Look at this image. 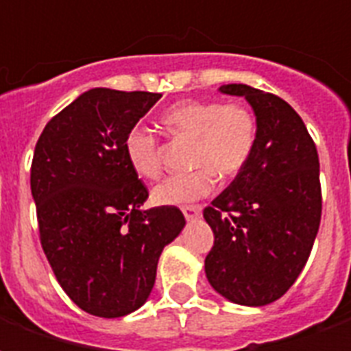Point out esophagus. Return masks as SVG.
Returning a JSON list of instances; mask_svg holds the SVG:
<instances>
[{
    "mask_svg": "<svg viewBox=\"0 0 351 351\" xmlns=\"http://www.w3.org/2000/svg\"><path fill=\"white\" fill-rule=\"evenodd\" d=\"M184 216H186V220H197L199 216H201V206L197 205H188L182 208Z\"/></svg>",
    "mask_w": 351,
    "mask_h": 351,
    "instance_id": "obj_1",
    "label": "esophagus"
}]
</instances>
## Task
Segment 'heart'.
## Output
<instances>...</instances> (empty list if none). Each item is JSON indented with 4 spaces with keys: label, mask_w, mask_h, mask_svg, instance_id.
Masks as SVG:
<instances>
[{
    "label": "heart",
    "mask_w": 351,
    "mask_h": 351,
    "mask_svg": "<svg viewBox=\"0 0 351 351\" xmlns=\"http://www.w3.org/2000/svg\"><path fill=\"white\" fill-rule=\"evenodd\" d=\"M161 123L175 137L188 138L190 173L169 176L152 190L158 205H188L206 197L218 179L237 176L250 161L258 143V120L243 103L184 99L169 107ZM123 152L135 173L156 178L161 173L160 146L152 131L135 125L125 133Z\"/></svg>",
    "instance_id": "obj_1"
}]
</instances>
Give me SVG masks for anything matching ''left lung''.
Here are the masks:
<instances>
[{
    "instance_id": "left-lung-1",
    "label": "left lung",
    "mask_w": 351,
    "mask_h": 351,
    "mask_svg": "<svg viewBox=\"0 0 351 351\" xmlns=\"http://www.w3.org/2000/svg\"><path fill=\"white\" fill-rule=\"evenodd\" d=\"M220 92L250 103L258 143L246 167L203 210L214 233L205 272L228 301L265 306L293 286L312 250L322 220L319 160L301 116L278 95L246 84Z\"/></svg>"
}]
</instances>
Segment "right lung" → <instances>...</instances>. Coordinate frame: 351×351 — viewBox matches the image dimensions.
Returning <instances> with one entry per match:
<instances>
[{
    "instance_id": "1",
    "label": "right lung",
    "mask_w": 351,
    "mask_h": 351,
    "mask_svg": "<svg viewBox=\"0 0 351 351\" xmlns=\"http://www.w3.org/2000/svg\"><path fill=\"white\" fill-rule=\"evenodd\" d=\"M161 93L88 90L35 145L32 195L45 256L79 308L120 317L152 291L163 248L186 226L176 206L143 210L148 190L123 152L125 133Z\"/></svg>"
}]
</instances>
